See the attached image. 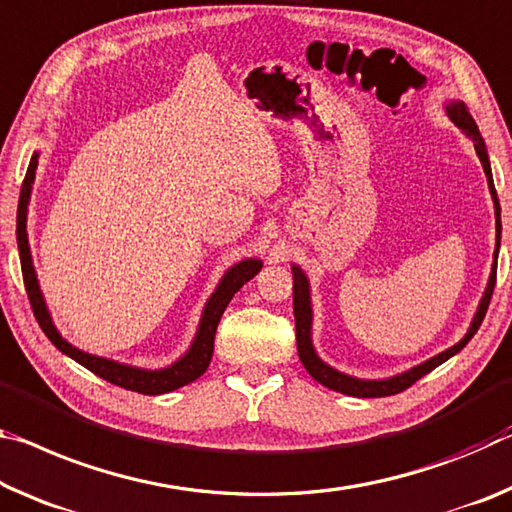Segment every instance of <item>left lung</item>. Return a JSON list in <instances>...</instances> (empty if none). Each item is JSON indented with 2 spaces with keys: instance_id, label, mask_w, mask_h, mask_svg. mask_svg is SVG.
<instances>
[{
  "instance_id": "1",
  "label": "left lung",
  "mask_w": 512,
  "mask_h": 512,
  "mask_svg": "<svg viewBox=\"0 0 512 512\" xmlns=\"http://www.w3.org/2000/svg\"><path fill=\"white\" fill-rule=\"evenodd\" d=\"M446 116L451 118V123H456L458 129H462V134H467L469 139L474 141V150L481 159L485 177H488V186L492 193V202H494V218H497V246H494V264H492V273L488 280V287L483 291L481 303H478V310L472 319V326H469L467 335L460 339L458 344H453L446 351L437 353L435 358L426 360L412 367L408 371L399 373V376L392 378H383V380H362L355 376H348V373H342L337 369H332L330 364L323 362L319 355H316L314 346H312V298H310V280L303 273V269L296 264H291V273H294V319H296V344H298V358L303 362V367L307 373L316 380V383L326 385L328 389H335L339 394H348V396H358V399H378V396H392L399 394L403 389H408L410 385H415L419 378H424L428 371H433L435 367H440L442 362H446L453 355L460 353L462 348L467 346L469 339L476 335L478 326H481L485 319V312H488L492 291H494V282H497V257H499V246H501V207H499V198L497 191H494V182H492V168H490V159H488V148H485V141L478 127L474 123V118L469 116V111L465 104L460 100H453L446 104Z\"/></svg>"
}]
</instances>
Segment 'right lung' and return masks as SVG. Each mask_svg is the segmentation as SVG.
Here are the masks:
<instances>
[{"label": "right lung", "instance_id": "1", "mask_svg": "<svg viewBox=\"0 0 512 512\" xmlns=\"http://www.w3.org/2000/svg\"><path fill=\"white\" fill-rule=\"evenodd\" d=\"M38 157L40 154L34 152L31 154L27 175H24L22 189H20V202H18V250H20V264H22V278H24V287H27L29 294V303L31 310L36 314L38 326L43 328L47 339L59 348L61 353H66L68 358L79 362L81 367H86L88 371H93L95 376H100L107 380V383H113L118 387L132 389V392L139 394H166L173 392L177 387H184L193 383V380L200 378L202 373L207 371L209 362H212V353H214V337H216V328L218 321L225 312L227 303H230L232 296L246 285L250 278L262 271V259H241L230 269L225 271V275L218 282V287L212 296H209L205 310H202V319L196 332V339L189 346L180 360L170 364V367L164 369H139L132 367V364H123L109 358H100V355H91L79 351L77 346H72L70 342L61 337V332L56 330L50 310H47L43 291L38 287V278H36V269L34 262H31V250H29V237H27V207H29V198H31V186H34L36 180V166H38Z\"/></svg>", "mask_w": 512, "mask_h": 512}]
</instances>
